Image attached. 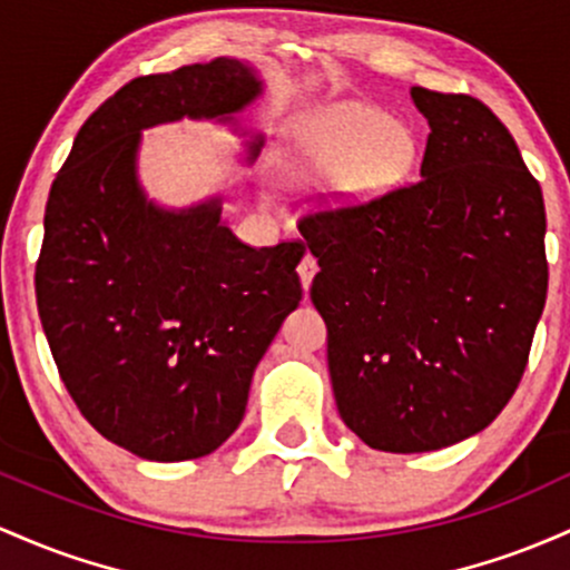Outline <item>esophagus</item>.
Segmentation results:
<instances>
[{
  "mask_svg": "<svg viewBox=\"0 0 570 570\" xmlns=\"http://www.w3.org/2000/svg\"><path fill=\"white\" fill-rule=\"evenodd\" d=\"M315 274H317V258L312 253H306L304 258H302V264H298V277H302L304 291H309L312 279H315Z\"/></svg>",
  "mask_w": 570,
  "mask_h": 570,
  "instance_id": "34e87169",
  "label": "esophagus"
}]
</instances>
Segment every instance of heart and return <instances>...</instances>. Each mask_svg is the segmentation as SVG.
Returning a JSON list of instances; mask_svg holds the SVG:
<instances>
[{
	"instance_id": "b5f03b06",
	"label": "heart",
	"mask_w": 570,
	"mask_h": 570,
	"mask_svg": "<svg viewBox=\"0 0 570 570\" xmlns=\"http://www.w3.org/2000/svg\"><path fill=\"white\" fill-rule=\"evenodd\" d=\"M414 161V137L406 126L361 101H344L306 115L293 131L285 171L296 183L338 177L344 199H374L404 180Z\"/></svg>"
}]
</instances>
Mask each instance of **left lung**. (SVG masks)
I'll return each instance as SVG.
<instances>
[{
    "label": "left lung",
    "instance_id": "left-lung-1",
    "mask_svg": "<svg viewBox=\"0 0 570 570\" xmlns=\"http://www.w3.org/2000/svg\"><path fill=\"white\" fill-rule=\"evenodd\" d=\"M420 180L304 215L344 425L371 450L433 452L484 431L525 374L547 302L541 185L488 105L414 86Z\"/></svg>",
    "mask_w": 570,
    "mask_h": 570
}]
</instances>
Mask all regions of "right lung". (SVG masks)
Here are the masks:
<instances>
[{"mask_svg":"<svg viewBox=\"0 0 570 570\" xmlns=\"http://www.w3.org/2000/svg\"><path fill=\"white\" fill-rule=\"evenodd\" d=\"M258 94L236 59L126 82L82 124L50 188L35 272L42 331L82 417L145 460H194L232 436L255 366L302 302V239L250 247L220 199L175 213L137 180L142 129L232 120Z\"/></svg>","mask_w":570,"mask_h":570,"instance_id":"add662e5","label":"right lung"}]
</instances>
